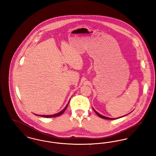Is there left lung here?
<instances>
[{"label":"left lung","mask_w":156,"mask_h":156,"mask_svg":"<svg viewBox=\"0 0 156 156\" xmlns=\"http://www.w3.org/2000/svg\"><path fill=\"white\" fill-rule=\"evenodd\" d=\"M93 110L94 111V112H96V114L99 116V117H100L101 118H102V119H106V120H115V119H111V118H109V117H105V116H103V115H101L100 114H99L98 112H96L94 109H93ZM124 117V116H123ZM120 118V117H119ZM121 118V117H120Z\"/></svg>","instance_id":"left-lung-1"}]
</instances>
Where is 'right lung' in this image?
Listing matches in <instances>:
<instances>
[{
  "label": "right lung",
  "instance_id": "right-lung-1",
  "mask_svg": "<svg viewBox=\"0 0 156 156\" xmlns=\"http://www.w3.org/2000/svg\"><path fill=\"white\" fill-rule=\"evenodd\" d=\"M68 104H67V105L66 106V107L62 110V111H61L60 112H58V113H57V114H53V115H37V114H35V115H38V116H41V117H46V118H51V117H58V116H59V115H62L65 111V110L66 109V108H67V107H68Z\"/></svg>",
  "mask_w": 156,
  "mask_h": 156
}]
</instances>
